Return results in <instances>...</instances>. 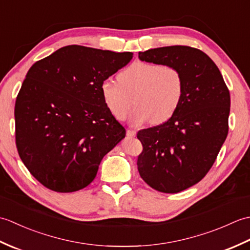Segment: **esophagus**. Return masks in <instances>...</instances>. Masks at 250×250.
Returning a JSON list of instances; mask_svg holds the SVG:
<instances>
[{
    "mask_svg": "<svg viewBox=\"0 0 250 250\" xmlns=\"http://www.w3.org/2000/svg\"><path fill=\"white\" fill-rule=\"evenodd\" d=\"M126 135L130 136V137H134L136 135V131L128 129V130H126Z\"/></svg>",
    "mask_w": 250,
    "mask_h": 250,
    "instance_id": "34e87169",
    "label": "esophagus"
}]
</instances>
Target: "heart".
Listing matches in <instances>:
<instances>
[{
    "label": "heart",
    "mask_w": 250,
    "mask_h": 250,
    "mask_svg": "<svg viewBox=\"0 0 250 250\" xmlns=\"http://www.w3.org/2000/svg\"><path fill=\"white\" fill-rule=\"evenodd\" d=\"M118 82L104 81L101 93L106 107L116 119L124 120L134 97L136 107L130 120L142 125L150 120L153 125L167 121L182 102L184 81L177 68L159 63L135 61L117 76Z\"/></svg>",
    "instance_id": "1"
}]
</instances>
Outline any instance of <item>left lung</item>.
I'll list each match as a JSON object with an SVG mask.
<instances>
[{
    "mask_svg": "<svg viewBox=\"0 0 250 250\" xmlns=\"http://www.w3.org/2000/svg\"><path fill=\"white\" fill-rule=\"evenodd\" d=\"M139 58L177 68L184 81L176 113L137 132L141 177L157 191L177 193L198 184L213 167L229 131L230 92L214 61L193 47H160L139 52Z\"/></svg>",
    "mask_w": 250,
    "mask_h": 250,
    "instance_id": "8db88e82",
    "label": "left lung"
}]
</instances>
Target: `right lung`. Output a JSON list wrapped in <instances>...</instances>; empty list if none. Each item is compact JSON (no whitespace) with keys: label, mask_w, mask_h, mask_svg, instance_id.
<instances>
[{"label":"right lung","mask_w":250,"mask_h":250,"mask_svg":"<svg viewBox=\"0 0 250 250\" xmlns=\"http://www.w3.org/2000/svg\"><path fill=\"white\" fill-rule=\"evenodd\" d=\"M132 57L70 45L30 67L15 104L16 146L44 187L63 193L87 187L103 157L125 136L101 84Z\"/></svg>","instance_id":"add662e5"}]
</instances>
